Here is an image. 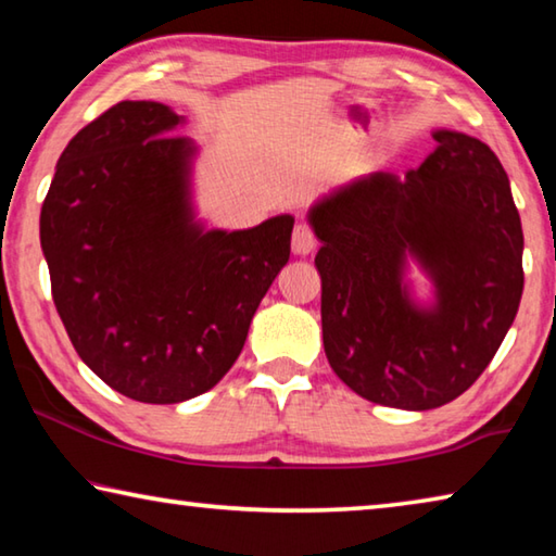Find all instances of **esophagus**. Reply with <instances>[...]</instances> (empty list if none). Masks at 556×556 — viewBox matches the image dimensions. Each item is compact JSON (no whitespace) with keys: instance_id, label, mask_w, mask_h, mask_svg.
Masks as SVG:
<instances>
[{"instance_id":"34e87169","label":"esophagus","mask_w":556,"mask_h":556,"mask_svg":"<svg viewBox=\"0 0 556 556\" xmlns=\"http://www.w3.org/2000/svg\"><path fill=\"white\" fill-rule=\"evenodd\" d=\"M316 244L318 242L314 230L308 225H296L294 235H291V250H294V255H312Z\"/></svg>"}]
</instances>
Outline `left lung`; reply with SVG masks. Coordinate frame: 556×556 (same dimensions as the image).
<instances>
[{
  "label": "left lung",
  "instance_id": "left-lung-1",
  "mask_svg": "<svg viewBox=\"0 0 556 556\" xmlns=\"http://www.w3.org/2000/svg\"><path fill=\"white\" fill-rule=\"evenodd\" d=\"M437 149L400 178L375 172L308 211L321 240L324 351L348 388L425 412L478 380L522 296V225L503 164L481 139L437 129ZM417 261L435 289L419 305Z\"/></svg>",
  "mask_w": 556,
  "mask_h": 556
}]
</instances>
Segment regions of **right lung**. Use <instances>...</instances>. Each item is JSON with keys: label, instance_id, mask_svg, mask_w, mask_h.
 I'll list each match as a JSON object with an SVG mask.
<instances>
[{"label": "right lung", "instance_id": "obj_1", "mask_svg": "<svg viewBox=\"0 0 556 556\" xmlns=\"http://www.w3.org/2000/svg\"><path fill=\"white\" fill-rule=\"evenodd\" d=\"M184 115L125 100L75 135L41 208L55 312L80 361L129 400L176 404L232 368L289 262L294 218L205 230Z\"/></svg>", "mask_w": 556, "mask_h": 556}]
</instances>
